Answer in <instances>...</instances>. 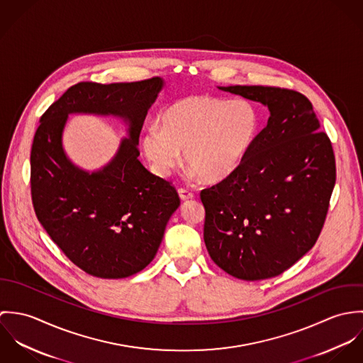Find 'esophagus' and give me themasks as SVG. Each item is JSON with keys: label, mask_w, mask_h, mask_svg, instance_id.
<instances>
[{"label": "esophagus", "mask_w": 363, "mask_h": 363, "mask_svg": "<svg viewBox=\"0 0 363 363\" xmlns=\"http://www.w3.org/2000/svg\"><path fill=\"white\" fill-rule=\"evenodd\" d=\"M179 196H180L182 201H189V200L194 199V194L191 191H189V190H184V189L179 190Z\"/></svg>", "instance_id": "34e87169"}]
</instances>
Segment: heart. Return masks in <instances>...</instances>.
I'll use <instances>...</instances> for the list:
<instances>
[{
  "instance_id": "obj_1",
  "label": "heart",
  "mask_w": 363,
  "mask_h": 363,
  "mask_svg": "<svg viewBox=\"0 0 363 363\" xmlns=\"http://www.w3.org/2000/svg\"><path fill=\"white\" fill-rule=\"evenodd\" d=\"M160 127L150 125L143 150L154 172L167 177L184 160L208 183L230 177L252 150L259 128L257 108L245 101L191 95L160 113Z\"/></svg>"
}]
</instances>
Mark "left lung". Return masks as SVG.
Returning <instances> with one entry per match:
<instances>
[{
    "label": "left lung",
    "instance_id": "1",
    "mask_svg": "<svg viewBox=\"0 0 363 363\" xmlns=\"http://www.w3.org/2000/svg\"><path fill=\"white\" fill-rule=\"evenodd\" d=\"M268 107L267 125L228 179L201 191L204 242L229 275L277 277L314 246L335 184L331 141L311 101L275 86H219Z\"/></svg>",
    "mask_w": 363,
    "mask_h": 363
}]
</instances>
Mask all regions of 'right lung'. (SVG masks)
I'll return each mask as SVG.
<instances>
[{
    "label": "right lung",
    "mask_w": 363,
    "mask_h": 363,
    "mask_svg": "<svg viewBox=\"0 0 363 363\" xmlns=\"http://www.w3.org/2000/svg\"><path fill=\"white\" fill-rule=\"evenodd\" d=\"M162 88L157 77L79 82L40 118L30 151L33 208L52 242L89 275L117 279L144 269L180 206L176 189L138 160L140 133ZM72 112L114 115L129 124V138L101 171L79 169L63 152L62 131Z\"/></svg>",
    "instance_id": "right-lung-1"
}]
</instances>
